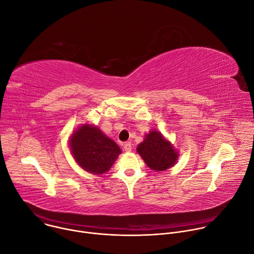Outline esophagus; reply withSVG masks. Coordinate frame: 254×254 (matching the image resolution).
Wrapping results in <instances>:
<instances>
[{"label":"esophagus","instance_id":"esophagus-1","mask_svg":"<svg viewBox=\"0 0 254 254\" xmlns=\"http://www.w3.org/2000/svg\"><path fill=\"white\" fill-rule=\"evenodd\" d=\"M124 149H125V151H126V152L129 153V152L131 151V143H130L129 141L126 142V143L124 144Z\"/></svg>","mask_w":254,"mask_h":254}]
</instances>
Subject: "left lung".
<instances>
[{
  "instance_id": "8db88e82",
  "label": "left lung",
  "mask_w": 254,
  "mask_h": 254,
  "mask_svg": "<svg viewBox=\"0 0 254 254\" xmlns=\"http://www.w3.org/2000/svg\"><path fill=\"white\" fill-rule=\"evenodd\" d=\"M136 152L147 166L156 172L165 171L173 167L179 157L173 144L158 130H151L140 142Z\"/></svg>"
}]
</instances>
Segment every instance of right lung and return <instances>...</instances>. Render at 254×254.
Here are the masks:
<instances>
[{
	"label": "right lung",
	"mask_w": 254,
	"mask_h": 254,
	"mask_svg": "<svg viewBox=\"0 0 254 254\" xmlns=\"http://www.w3.org/2000/svg\"><path fill=\"white\" fill-rule=\"evenodd\" d=\"M70 151L76 163L86 172L101 175L112 168L122 150L97 127L82 125L69 141Z\"/></svg>",
	"instance_id": "add662e5"
}]
</instances>
